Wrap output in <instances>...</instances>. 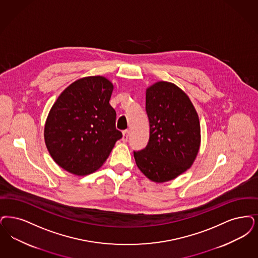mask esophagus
<instances>
[{
  "mask_svg": "<svg viewBox=\"0 0 258 258\" xmlns=\"http://www.w3.org/2000/svg\"><path fill=\"white\" fill-rule=\"evenodd\" d=\"M128 136H130V131H128V130H125V131L123 132V138H122V140H123L124 142H126L127 139H128Z\"/></svg>",
  "mask_w": 258,
  "mask_h": 258,
  "instance_id": "esophagus-1",
  "label": "esophagus"
}]
</instances>
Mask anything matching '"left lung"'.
<instances>
[{
	"mask_svg": "<svg viewBox=\"0 0 258 258\" xmlns=\"http://www.w3.org/2000/svg\"><path fill=\"white\" fill-rule=\"evenodd\" d=\"M150 138L146 148L134 152L136 165L155 182H165L193 164L201 143L200 121L185 93L167 82L146 91Z\"/></svg>",
	"mask_w": 258,
	"mask_h": 258,
	"instance_id": "left-lung-1",
	"label": "left lung"
}]
</instances>
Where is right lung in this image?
Wrapping results in <instances>:
<instances>
[{"mask_svg":"<svg viewBox=\"0 0 258 258\" xmlns=\"http://www.w3.org/2000/svg\"><path fill=\"white\" fill-rule=\"evenodd\" d=\"M113 85L101 76L69 85L50 110L44 137L47 149L64 170L89 175L107 159L123 134L116 130V111L109 104Z\"/></svg>","mask_w":258,"mask_h":258,"instance_id":"1","label":"right lung"}]
</instances>
